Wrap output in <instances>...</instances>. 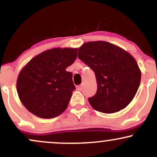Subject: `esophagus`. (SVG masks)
Returning <instances> with one entry per match:
<instances>
[{"instance_id":"1","label":"esophagus","mask_w":157,"mask_h":157,"mask_svg":"<svg viewBox=\"0 0 157 157\" xmlns=\"http://www.w3.org/2000/svg\"><path fill=\"white\" fill-rule=\"evenodd\" d=\"M76 88H77V90H78V91H81V90L82 89V85H80V86H77Z\"/></svg>"}]
</instances>
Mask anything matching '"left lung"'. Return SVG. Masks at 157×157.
Listing matches in <instances>:
<instances>
[{"label": "left lung", "mask_w": 157, "mask_h": 157, "mask_svg": "<svg viewBox=\"0 0 157 157\" xmlns=\"http://www.w3.org/2000/svg\"><path fill=\"white\" fill-rule=\"evenodd\" d=\"M78 57L96 77V94L89 98L94 109L105 113L117 112L132 101L140 86L141 71L128 52L98 40L82 45Z\"/></svg>", "instance_id": "8db88e82"}]
</instances>
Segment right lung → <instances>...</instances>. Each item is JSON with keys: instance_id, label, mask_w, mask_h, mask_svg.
<instances>
[{"instance_id": "add662e5", "label": "right lung", "mask_w": 157, "mask_h": 157, "mask_svg": "<svg viewBox=\"0 0 157 157\" xmlns=\"http://www.w3.org/2000/svg\"><path fill=\"white\" fill-rule=\"evenodd\" d=\"M77 48H54L35 56L20 71L17 94L25 108L40 118H54L66 109L75 86L66 71Z\"/></svg>"}]
</instances>
